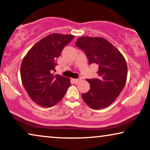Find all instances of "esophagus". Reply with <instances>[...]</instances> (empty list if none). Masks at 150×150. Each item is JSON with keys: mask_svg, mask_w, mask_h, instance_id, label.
<instances>
[{"mask_svg": "<svg viewBox=\"0 0 150 150\" xmlns=\"http://www.w3.org/2000/svg\"><path fill=\"white\" fill-rule=\"evenodd\" d=\"M73 80H74V82L75 84H77V83H79V82L80 81V80H81V79H73Z\"/></svg>", "mask_w": 150, "mask_h": 150, "instance_id": "obj_1", "label": "esophagus"}]
</instances>
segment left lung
Returning a JSON list of instances; mask_svg holds the SVG:
<instances>
[{
	"instance_id": "obj_1",
	"label": "left lung",
	"mask_w": 150,
	"mask_h": 150,
	"mask_svg": "<svg viewBox=\"0 0 150 150\" xmlns=\"http://www.w3.org/2000/svg\"><path fill=\"white\" fill-rule=\"evenodd\" d=\"M76 47L83 50L89 64L99 66L97 79H86L90 90L83 93V101L94 110L103 109L114 102L125 86L127 65L122 53L106 39L82 36Z\"/></svg>"
}]
</instances>
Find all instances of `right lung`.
<instances>
[{
  "label": "right lung",
  "instance_id": "right-lung-1",
  "mask_svg": "<svg viewBox=\"0 0 150 150\" xmlns=\"http://www.w3.org/2000/svg\"><path fill=\"white\" fill-rule=\"evenodd\" d=\"M74 36L54 33L36 43L21 64V82L30 98L38 105L52 107L62 100L70 80L59 74L54 75L56 60L63 49Z\"/></svg>",
  "mask_w": 150,
  "mask_h": 150
}]
</instances>
